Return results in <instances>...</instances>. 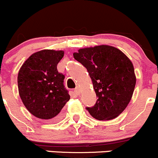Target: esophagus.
Listing matches in <instances>:
<instances>
[{
    "label": "esophagus",
    "mask_w": 158,
    "mask_h": 158,
    "mask_svg": "<svg viewBox=\"0 0 158 158\" xmlns=\"http://www.w3.org/2000/svg\"><path fill=\"white\" fill-rule=\"evenodd\" d=\"M74 94H75L76 95H79L80 94H81V91H80V89H79L78 87H76V88L74 89Z\"/></svg>",
    "instance_id": "1"
}]
</instances>
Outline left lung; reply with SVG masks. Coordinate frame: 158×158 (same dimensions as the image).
Wrapping results in <instances>:
<instances>
[{"mask_svg":"<svg viewBox=\"0 0 158 158\" xmlns=\"http://www.w3.org/2000/svg\"><path fill=\"white\" fill-rule=\"evenodd\" d=\"M87 68L98 99L87 110L100 121L114 119L124 111L136 84L134 66L121 51L109 45L85 48L73 54Z\"/></svg>","mask_w":158,"mask_h":158,"instance_id":"left-lung-1","label":"left lung"}]
</instances>
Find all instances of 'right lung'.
I'll list each match as a JSON object with an SVG mask.
<instances>
[{
    "mask_svg": "<svg viewBox=\"0 0 158 158\" xmlns=\"http://www.w3.org/2000/svg\"><path fill=\"white\" fill-rule=\"evenodd\" d=\"M63 51L42 50L34 53L18 72L19 94L28 111L43 120H56L70 100L64 85V75L59 73L57 64Z\"/></svg>",
    "mask_w": 158,
    "mask_h": 158,
    "instance_id": "1",
    "label": "right lung"
}]
</instances>
